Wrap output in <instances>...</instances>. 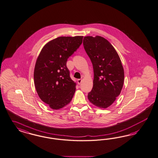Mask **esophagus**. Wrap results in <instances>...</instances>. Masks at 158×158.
I'll return each instance as SVG.
<instances>
[{
	"instance_id": "obj_1",
	"label": "esophagus",
	"mask_w": 158,
	"mask_h": 158,
	"mask_svg": "<svg viewBox=\"0 0 158 158\" xmlns=\"http://www.w3.org/2000/svg\"><path fill=\"white\" fill-rule=\"evenodd\" d=\"M81 81H82V80L81 79H78V80H77V83H78L79 85H81Z\"/></svg>"
}]
</instances>
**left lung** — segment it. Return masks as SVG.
<instances>
[{
    "label": "left lung",
    "mask_w": 158,
    "mask_h": 158,
    "mask_svg": "<svg viewBox=\"0 0 158 158\" xmlns=\"http://www.w3.org/2000/svg\"><path fill=\"white\" fill-rule=\"evenodd\" d=\"M83 46L94 70L93 87L88 99L93 105L106 108L119 96L124 82V69L115 48L100 36H85Z\"/></svg>",
    "instance_id": "left-lung-1"
}]
</instances>
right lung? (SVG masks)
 Segmentation results:
<instances>
[{
	"instance_id": "add662e5",
	"label": "right lung",
	"mask_w": 158,
	"mask_h": 158,
	"mask_svg": "<svg viewBox=\"0 0 158 158\" xmlns=\"http://www.w3.org/2000/svg\"><path fill=\"white\" fill-rule=\"evenodd\" d=\"M83 36H61L46 43L36 60L34 83L39 98L53 110H60L72 100L77 83L67 67L68 58L82 43Z\"/></svg>"
}]
</instances>
